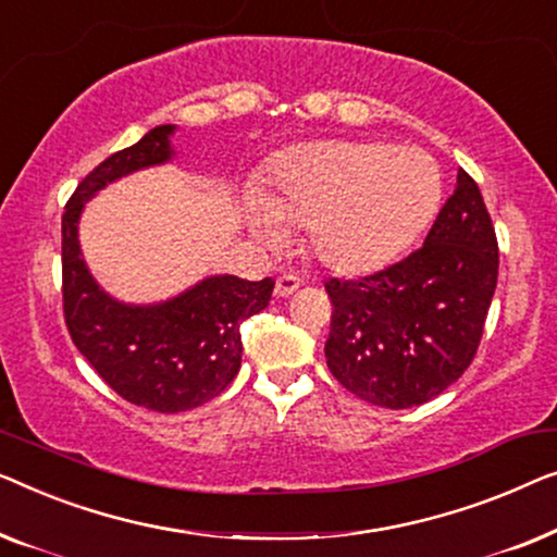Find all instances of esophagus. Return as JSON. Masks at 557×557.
<instances>
[{"label": "esophagus", "mask_w": 557, "mask_h": 557, "mask_svg": "<svg viewBox=\"0 0 557 557\" xmlns=\"http://www.w3.org/2000/svg\"><path fill=\"white\" fill-rule=\"evenodd\" d=\"M297 287H300V277H295V275H289V272H285V275H280L277 282H275V295L287 297V295H293Z\"/></svg>", "instance_id": "obj_1"}]
</instances>
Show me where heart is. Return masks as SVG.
I'll list each match as a JSON object with an SVG mask.
<instances>
[{
  "label": "heart",
  "instance_id": "heart-1",
  "mask_svg": "<svg viewBox=\"0 0 557 557\" xmlns=\"http://www.w3.org/2000/svg\"><path fill=\"white\" fill-rule=\"evenodd\" d=\"M444 197L442 171L419 148L379 140H318L272 163L252 226L270 245L305 226L312 260L333 272H368L401 255Z\"/></svg>",
  "mask_w": 557,
  "mask_h": 557
}]
</instances>
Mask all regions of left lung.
<instances>
[{"label": "left lung", "instance_id": "obj_1", "mask_svg": "<svg viewBox=\"0 0 557 557\" xmlns=\"http://www.w3.org/2000/svg\"><path fill=\"white\" fill-rule=\"evenodd\" d=\"M497 268L490 211L459 169L424 245L371 275L325 280L333 305L325 360L335 381L383 409L442 394L476 356Z\"/></svg>", "mask_w": 557, "mask_h": 557}]
</instances>
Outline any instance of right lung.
I'll return each instance as SVG.
<instances>
[{
    "label": "right lung",
    "mask_w": 557,
    "mask_h": 557,
    "mask_svg": "<svg viewBox=\"0 0 557 557\" xmlns=\"http://www.w3.org/2000/svg\"><path fill=\"white\" fill-rule=\"evenodd\" d=\"M174 125L148 131L108 156L77 184L62 214V315L70 338L125 401L144 409L189 411L222 394L242 366L239 325L268 308L275 282L209 277L153 308L115 302L90 277L77 245V216L108 182L171 156Z\"/></svg>",
    "instance_id": "obj_1"
}]
</instances>
